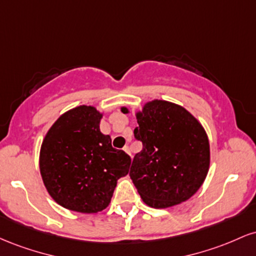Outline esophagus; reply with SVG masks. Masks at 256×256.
Returning a JSON list of instances; mask_svg holds the SVG:
<instances>
[{"label": "esophagus", "mask_w": 256, "mask_h": 256, "mask_svg": "<svg viewBox=\"0 0 256 256\" xmlns=\"http://www.w3.org/2000/svg\"><path fill=\"white\" fill-rule=\"evenodd\" d=\"M122 150H124V152H126V154H128V155H130V156L132 158V155H131V149H130V148H128V146H124V148H122Z\"/></svg>", "instance_id": "obj_1"}]
</instances>
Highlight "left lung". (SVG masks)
I'll list each match as a JSON object with an SVG mask.
<instances>
[{"instance_id":"1","label":"left lung","mask_w":256,"mask_h":256,"mask_svg":"<svg viewBox=\"0 0 256 256\" xmlns=\"http://www.w3.org/2000/svg\"><path fill=\"white\" fill-rule=\"evenodd\" d=\"M124 114L128 108H120ZM134 134L143 143L130 177L146 206L168 208L188 201L204 184L210 162L204 126L184 107L165 100L146 102L134 113Z\"/></svg>"}]
</instances>
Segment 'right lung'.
Masks as SVG:
<instances>
[{
  "mask_svg": "<svg viewBox=\"0 0 256 256\" xmlns=\"http://www.w3.org/2000/svg\"><path fill=\"white\" fill-rule=\"evenodd\" d=\"M104 112L82 104L64 112L43 138L40 171L56 204L78 213H98L110 204L118 179L125 177L131 158L112 146L100 131Z\"/></svg>",
  "mask_w": 256,
  "mask_h": 256,
  "instance_id": "right-lung-1",
  "label": "right lung"
}]
</instances>
